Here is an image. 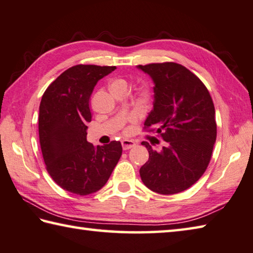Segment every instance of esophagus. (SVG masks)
<instances>
[{"label": "esophagus", "instance_id": "34e87169", "mask_svg": "<svg viewBox=\"0 0 253 253\" xmlns=\"http://www.w3.org/2000/svg\"><path fill=\"white\" fill-rule=\"evenodd\" d=\"M135 141L134 140H130V139H123L122 140V146H123V149L124 150H128L132 148V147H135Z\"/></svg>", "mask_w": 253, "mask_h": 253}]
</instances>
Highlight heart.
Listing matches in <instances>:
<instances>
[{
	"instance_id": "1",
	"label": "heart",
	"mask_w": 253,
	"mask_h": 253,
	"mask_svg": "<svg viewBox=\"0 0 253 253\" xmlns=\"http://www.w3.org/2000/svg\"><path fill=\"white\" fill-rule=\"evenodd\" d=\"M114 88H126L127 89V82L125 80H122V79L114 80L111 83V89H114ZM141 95L144 96V97H147V96H149V90L147 88L142 89Z\"/></svg>"
}]
</instances>
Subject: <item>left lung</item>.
I'll use <instances>...</instances> for the list:
<instances>
[{
    "label": "left lung",
    "instance_id": "obj_1",
    "mask_svg": "<svg viewBox=\"0 0 253 253\" xmlns=\"http://www.w3.org/2000/svg\"><path fill=\"white\" fill-rule=\"evenodd\" d=\"M154 82V108L145 129L163 137L165 146L153 149L142 141L149 159L140 168L144 185L160 195L190 188L206 171L217 138L212 98L198 77L180 64L138 65Z\"/></svg>",
    "mask_w": 253,
    "mask_h": 253
}]
</instances>
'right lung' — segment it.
<instances>
[{
  "label": "right lung",
  "instance_id": "add662e5",
  "mask_svg": "<svg viewBox=\"0 0 253 253\" xmlns=\"http://www.w3.org/2000/svg\"><path fill=\"white\" fill-rule=\"evenodd\" d=\"M115 66L76 65L63 72L42 96L40 144L53 180L72 194L85 196L105 186L122 156L121 141L95 147L87 141L91 121L89 97L99 80Z\"/></svg>",
  "mask_w": 253,
  "mask_h": 253
}]
</instances>
